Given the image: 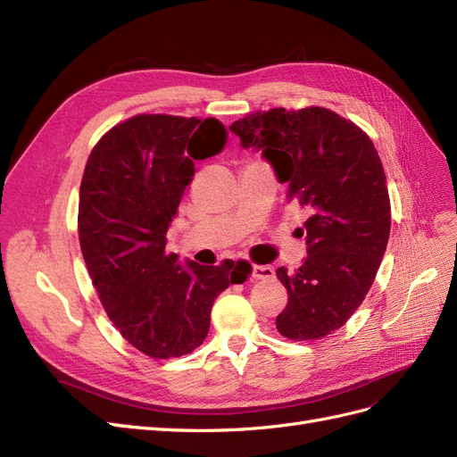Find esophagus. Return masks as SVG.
<instances>
[{
	"label": "esophagus",
	"mask_w": 457,
	"mask_h": 457,
	"mask_svg": "<svg viewBox=\"0 0 457 457\" xmlns=\"http://www.w3.org/2000/svg\"><path fill=\"white\" fill-rule=\"evenodd\" d=\"M252 276L255 280H269V278H274V269L269 265H253Z\"/></svg>",
	"instance_id": "obj_1"
}]
</instances>
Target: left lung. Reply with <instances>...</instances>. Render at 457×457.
Here are the masks:
<instances>
[{
  "mask_svg": "<svg viewBox=\"0 0 457 457\" xmlns=\"http://www.w3.org/2000/svg\"><path fill=\"white\" fill-rule=\"evenodd\" d=\"M244 148L261 152L286 200L307 207V257L295 272L276 270L287 305L276 328L287 339H320L361 307L391 230L383 165L370 137L328 108H272L234 121Z\"/></svg>",
  "mask_w": 457,
  "mask_h": 457,
  "instance_id": "1",
  "label": "left lung"
}]
</instances>
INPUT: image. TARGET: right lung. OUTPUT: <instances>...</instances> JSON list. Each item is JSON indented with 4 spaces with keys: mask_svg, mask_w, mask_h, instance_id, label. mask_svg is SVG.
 Returning a JSON list of instances; mask_svg holds the SVG:
<instances>
[{
    "mask_svg": "<svg viewBox=\"0 0 457 457\" xmlns=\"http://www.w3.org/2000/svg\"><path fill=\"white\" fill-rule=\"evenodd\" d=\"M228 139L215 118L139 114L91 150L79 187V245L110 320L152 358L183 356L210 331L215 297L245 282V261L217 267L165 252L195 160Z\"/></svg>",
    "mask_w": 457,
    "mask_h": 457,
    "instance_id": "add662e5",
    "label": "right lung"
}]
</instances>
